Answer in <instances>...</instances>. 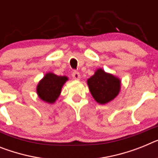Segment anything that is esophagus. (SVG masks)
Segmentation results:
<instances>
[{"label":"esophagus","mask_w":158,"mask_h":158,"mask_svg":"<svg viewBox=\"0 0 158 158\" xmlns=\"http://www.w3.org/2000/svg\"><path fill=\"white\" fill-rule=\"evenodd\" d=\"M72 76L73 77V79H75V80H80L81 79L80 73H79V72H77V71H74V72L73 73Z\"/></svg>","instance_id":"34e87169"}]
</instances>
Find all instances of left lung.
Returning a JSON list of instances; mask_svg holds the SVG:
<instances>
[{
  "label": "left lung",
  "mask_w": 158,
  "mask_h": 158,
  "mask_svg": "<svg viewBox=\"0 0 158 158\" xmlns=\"http://www.w3.org/2000/svg\"><path fill=\"white\" fill-rule=\"evenodd\" d=\"M93 98L98 103L106 104L118 95L121 89V81L113 74L98 69L87 81Z\"/></svg>",
  "instance_id": "8db88e82"
}]
</instances>
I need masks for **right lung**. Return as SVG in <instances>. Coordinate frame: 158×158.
I'll list each match as a JSON object with an SVG mask.
<instances>
[{"label": "right lung", "mask_w": 158, "mask_h": 158, "mask_svg": "<svg viewBox=\"0 0 158 158\" xmlns=\"http://www.w3.org/2000/svg\"><path fill=\"white\" fill-rule=\"evenodd\" d=\"M67 81V77L57 76L52 73H46L37 85V93L39 98L48 103H54L60 96L63 85Z\"/></svg>", "instance_id": "1"}]
</instances>
